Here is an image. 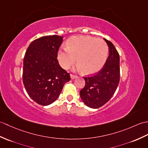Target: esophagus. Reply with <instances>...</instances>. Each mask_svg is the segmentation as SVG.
<instances>
[{
  "mask_svg": "<svg viewBox=\"0 0 148 148\" xmlns=\"http://www.w3.org/2000/svg\"><path fill=\"white\" fill-rule=\"evenodd\" d=\"M76 77H77V75H74V74H71V78L72 79H74L76 78Z\"/></svg>",
  "mask_w": 148,
  "mask_h": 148,
  "instance_id": "esophagus-1",
  "label": "esophagus"
}]
</instances>
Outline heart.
<instances>
[{
  "label": "heart",
  "mask_w": 148,
  "mask_h": 148,
  "mask_svg": "<svg viewBox=\"0 0 148 148\" xmlns=\"http://www.w3.org/2000/svg\"><path fill=\"white\" fill-rule=\"evenodd\" d=\"M108 53V47L104 40L88 36L71 38L67 48L58 52L57 58L60 66L69 68L77 58V68L85 74L97 73L104 66Z\"/></svg>",
  "instance_id": "heart-1"
}]
</instances>
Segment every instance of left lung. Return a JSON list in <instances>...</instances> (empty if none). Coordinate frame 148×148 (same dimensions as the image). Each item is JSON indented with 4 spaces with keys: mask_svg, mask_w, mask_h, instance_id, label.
Here are the masks:
<instances>
[{
    "mask_svg": "<svg viewBox=\"0 0 148 148\" xmlns=\"http://www.w3.org/2000/svg\"><path fill=\"white\" fill-rule=\"evenodd\" d=\"M104 40L110 51L104 67L97 74L84 77L85 86L80 91L82 100L92 108L106 103L115 93L120 81L119 54L110 41Z\"/></svg>",
    "mask_w": 148,
    "mask_h": 148,
    "instance_id": "left-lung-1",
    "label": "left lung"
}]
</instances>
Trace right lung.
Segmentation results:
<instances>
[{
  "mask_svg": "<svg viewBox=\"0 0 148 148\" xmlns=\"http://www.w3.org/2000/svg\"><path fill=\"white\" fill-rule=\"evenodd\" d=\"M63 37L50 35L31 43L23 60V81L26 90L38 104L47 106L56 100L70 74L57 60Z\"/></svg>",
  "mask_w": 148,
  "mask_h": 148,
  "instance_id": "1",
  "label": "right lung"
}]
</instances>
